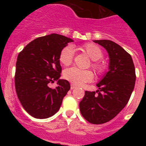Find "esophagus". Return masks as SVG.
<instances>
[{
    "label": "esophagus",
    "instance_id": "esophagus-1",
    "mask_svg": "<svg viewBox=\"0 0 146 146\" xmlns=\"http://www.w3.org/2000/svg\"><path fill=\"white\" fill-rule=\"evenodd\" d=\"M76 88V87L75 86H74V85H73V84H71L70 85V89H72V90H73V89H75Z\"/></svg>",
    "mask_w": 146,
    "mask_h": 146
}]
</instances>
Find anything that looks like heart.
Masks as SVG:
<instances>
[{
    "label": "heart",
    "instance_id": "heart-1",
    "mask_svg": "<svg viewBox=\"0 0 146 146\" xmlns=\"http://www.w3.org/2000/svg\"><path fill=\"white\" fill-rule=\"evenodd\" d=\"M81 51L86 54L92 60L91 66L98 74L104 73L106 66L102 59L104 53L98 45L93 43H86L79 48ZM74 57V50L70 45L65 46L62 49L59 55V60L64 66H69L72 64ZM64 77L72 84L82 86L84 83L92 81L93 79V73L89 70H80L77 67L66 69L64 72Z\"/></svg>",
    "mask_w": 146,
    "mask_h": 146
}]
</instances>
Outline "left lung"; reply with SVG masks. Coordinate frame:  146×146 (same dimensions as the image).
I'll return each mask as SVG.
<instances>
[{"mask_svg":"<svg viewBox=\"0 0 146 146\" xmlns=\"http://www.w3.org/2000/svg\"><path fill=\"white\" fill-rule=\"evenodd\" d=\"M108 53V72L97 84L96 92L86 91L80 103L82 117L93 124L115 117L124 108L133 91L136 72L131 55L111 40H94Z\"/></svg>","mask_w":146,"mask_h":146,"instance_id":"obj_1","label":"left lung"}]
</instances>
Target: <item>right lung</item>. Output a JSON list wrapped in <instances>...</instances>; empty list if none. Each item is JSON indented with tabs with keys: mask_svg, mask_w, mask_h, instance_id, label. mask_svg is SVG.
Segmentation results:
<instances>
[{
	"mask_svg": "<svg viewBox=\"0 0 146 146\" xmlns=\"http://www.w3.org/2000/svg\"><path fill=\"white\" fill-rule=\"evenodd\" d=\"M73 39L58 34L35 38L17 57L15 88L22 106L33 117L48 118L57 113L70 89L67 80H60L59 55ZM57 81L55 89L49 83Z\"/></svg>",
	"mask_w": 146,
	"mask_h": 146,
	"instance_id": "obj_1",
	"label": "right lung"
}]
</instances>
